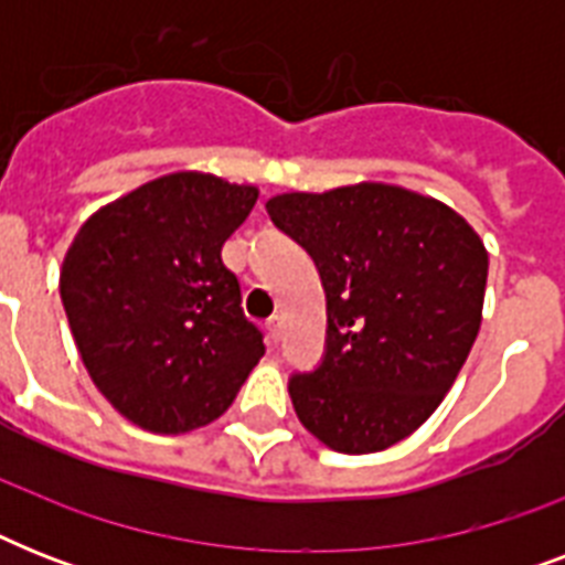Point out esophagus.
<instances>
[{"label": "esophagus", "instance_id": "obj_1", "mask_svg": "<svg viewBox=\"0 0 565 565\" xmlns=\"http://www.w3.org/2000/svg\"><path fill=\"white\" fill-rule=\"evenodd\" d=\"M281 328H284L281 317L266 319V331H269V340H273V343H278V340H281Z\"/></svg>", "mask_w": 565, "mask_h": 565}]
</instances>
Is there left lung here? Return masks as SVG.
Masks as SVG:
<instances>
[{
    "label": "left lung",
    "mask_w": 565,
    "mask_h": 565,
    "mask_svg": "<svg viewBox=\"0 0 565 565\" xmlns=\"http://www.w3.org/2000/svg\"><path fill=\"white\" fill-rule=\"evenodd\" d=\"M266 211L313 257L326 290L322 363L290 377L301 425L343 455L411 437L481 328V237L448 204L372 181L275 195Z\"/></svg>",
    "instance_id": "left-lung-1"
}]
</instances>
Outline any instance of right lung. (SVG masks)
<instances>
[{
    "instance_id": "1",
    "label": "right lung",
    "mask_w": 565,
    "mask_h": 565,
    "mask_svg": "<svg viewBox=\"0 0 565 565\" xmlns=\"http://www.w3.org/2000/svg\"><path fill=\"white\" fill-rule=\"evenodd\" d=\"M257 190L172 172L84 222L61 266V301L99 393L154 434H188L228 411L264 358L222 246Z\"/></svg>"
}]
</instances>
